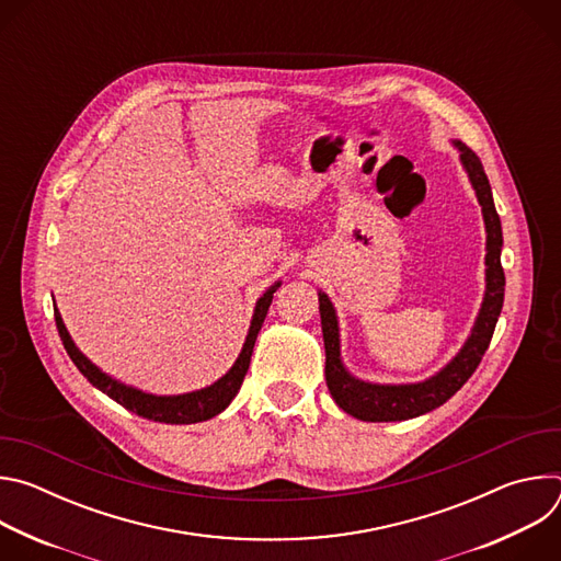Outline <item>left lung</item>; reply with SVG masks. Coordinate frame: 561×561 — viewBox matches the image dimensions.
Returning a JSON list of instances; mask_svg holds the SVG:
<instances>
[{"mask_svg":"<svg viewBox=\"0 0 561 561\" xmlns=\"http://www.w3.org/2000/svg\"><path fill=\"white\" fill-rule=\"evenodd\" d=\"M455 146L477 193V199L482 204L486 224V295L482 308H479L472 333L466 340L463 348L455 355V359L435 377L420 383L383 386L355 379L344 368L340 357V329L335 308L324 293H319V314H322V333L327 348V383L337 407L362 422H402L442 407L477 370L493 340L497 317L504 306L506 286L502 268V221L495 210L491 184L479 157L461 141H455Z\"/></svg>","mask_w":561,"mask_h":561,"instance_id":"obj_1","label":"left lung"}]
</instances>
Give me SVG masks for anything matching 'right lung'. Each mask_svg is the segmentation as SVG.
<instances>
[{"instance_id":"1","label":"right lung","mask_w":561,"mask_h":561,"mask_svg":"<svg viewBox=\"0 0 561 561\" xmlns=\"http://www.w3.org/2000/svg\"><path fill=\"white\" fill-rule=\"evenodd\" d=\"M277 288H279V282L275 286H271L257 299L251 331L247 335V344H244L242 353H239L237 362L232 364V368L221 379H217L215 383H210L202 390L186 392V394H173V397H157L150 392H141L137 388L124 386L117 379L108 377L91 359H87L82 353L77 351V346L72 344L70 335L61 322V314L57 312V308H55V324H57V331H59V337H61V344H64L68 357L79 368V373H82L95 388H100L111 399H115V402L122 404L126 411H130L139 417H146L150 422H159V424H197V422H206V420L219 415L232 402V397L237 394L239 386H242L249 364H251L257 333L264 324L268 306L273 301V293Z\"/></svg>"}]
</instances>
